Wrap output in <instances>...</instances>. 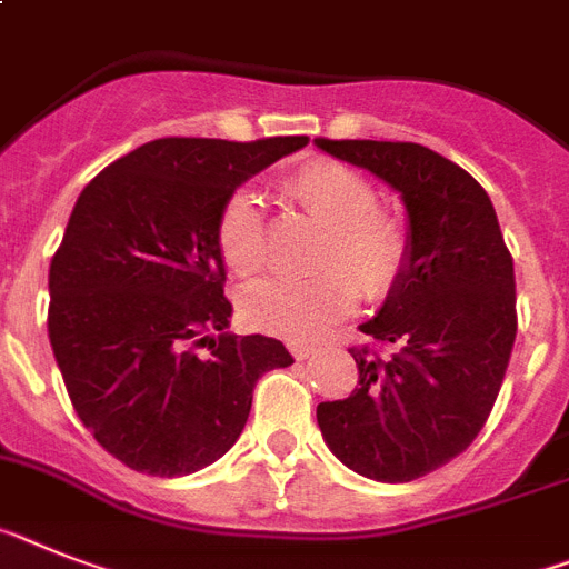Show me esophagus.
<instances>
[{
    "label": "esophagus",
    "mask_w": 569,
    "mask_h": 569,
    "mask_svg": "<svg viewBox=\"0 0 569 569\" xmlns=\"http://www.w3.org/2000/svg\"><path fill=\"white\" fill-rule=\"evenodd\" d=\"M289 350H292V356L298 358V361H307L309 356H315V352H318V347H312V343L292 341V343H289Z\"/></svg>",
    "instance_id": "esophagus-1"
}]
</instances>
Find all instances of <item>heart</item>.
I'll return each instance as SVG.
<instances>
[{
    "label": "heart",
    "instance_id": "obj_1",
    "mask_svg": "<svg viewBox=\"0 0 569 569\" xmlns=\"http://www.w3.org/2000/svg\"><path fill=\"white\" fill-rule=\"evenodd\" d=\"M286 193L323 228L309 277H271L242 295L251 327L312 341L356 307L358 289L370 300L388 298L410 260V228L399 213L379 204V190L356 167L312 159L286 179ZM217 246L226 266L248 277L269 260V237L257 196L237 190L217 219Z\"/></svg>",
    "mask_w": 569,
    "mask_h": 569
}]
</instances>
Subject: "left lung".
Masks as SVG:
<instances>
[{
	"label": "left lung",
	"instance_id": "left-lung-1",
	"mask_svg": "<svg viewBox=\"0 0 569 569\" xmlns=\"http://www.w3.org/2000/svg\"><path fill=\"white\" fill-rule=\"evenodd\" d=\"M315 144L388 181L410 219L408 269L361 323L376 347H350L358 388L318 405V425L343 466L410 483L462 455L495 408L518 332L512 254L489 193L446 156L410 141Z\"/></svg>",
	"mask_w": 569,
	"mask_h": 569
}]
</instances>
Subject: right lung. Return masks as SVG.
Returning <instances> with one entry per match:
<instances>
[{"label":"right lung","mask_w":569,"mask_h":569,"mask_svg":"<svg viewBox=\"0 0 569 569\" xmlns=\"http://www.w3.org/2000/svg\"><path fill=\"white\" fill-rule=\"evenodd\" d=\"M307 144L159 138L78 196L49 269L51 350L80 422L132 471L217 462L246 428L257 379L292 365L274 338L226 332L217 219L248 176Z\"/></svg>","instance_id":"obj_1"}]
</instances>
